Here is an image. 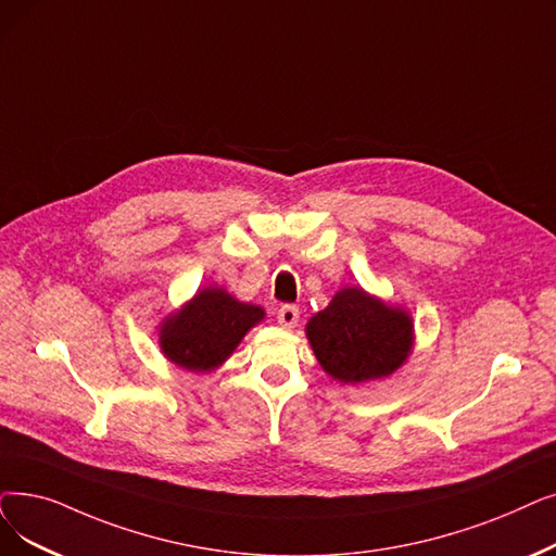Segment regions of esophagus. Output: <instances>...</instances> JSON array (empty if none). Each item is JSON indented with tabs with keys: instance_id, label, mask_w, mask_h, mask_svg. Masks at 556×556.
<instances>
[{
	"instance_id": "esophagus-1",
	"label": "esophagus",
	"mask_w": 556,
	"mask_h": 556,
	"mask_svg": "<svg viewBox=\"0 0 556 556\" xmlns=\"http://www.w3.org/2000/svg\"><path fill=\"white\" fill-rule=\"evenodd\" d=\"M277 320H279V325H281V327H286V329L295 327V325H298V320H300V308H298L295 304H283V306H279V311H277Z\"/></svg>"
}]
</instances>
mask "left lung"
I'll return each instance as SVG.
<instances>
[{
    "label": "left lung",
    "instance_id": "left-lung-1",
    "mask_svg": "<svg viewBox=\"0 0 556 556\" xmlns=\"http://www.w3.org/2000/svg\"><path fill=\"white\" fill-rule=\"evenodd\" d=\"M306 338L323 370L343 383L393 375L414 348V323L364 288H341L306 323Z\"/></svg>",
    "mask_w": 556,
    "mask_h": 556
}]
</instances>
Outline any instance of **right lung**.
Returning a JSON list of instances; mask_svg holds the SVG:
<instances>
[{"mask_svg":"<svg viewBox=\"0 0 556 556\" xmlns=\"http://www.w3.org/2000/svg\"><path fill=\"white\" fill-rule=\"evenodd\" d=\"M263 318L261 306L238 302L225 288L208 286L161 323L159 345L179 368L208 372L223 366Z\"/></svg>","mask_w":556,"mask_h":556,"instance_id":"obj_1","label":"right lung"}]
</instances>
